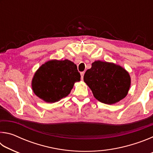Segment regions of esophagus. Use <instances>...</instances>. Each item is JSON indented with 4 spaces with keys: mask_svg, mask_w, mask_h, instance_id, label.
<instances>
[{
    "mask_svg": "<svg viewBox=\"0 0 153 153\" xmlns=\"http://www.w3.org/2000/svg\"><path fill=\"white\" fill-rule=\"evenodd\" d=\"M80 75H81V78H82V79L84 78V72H81V73H80Z\"/></svg>",
    "mask_w": 153,
    "mask_h": 153,
    "instance_id": "34e87169",
    "label": "esophagus"
}]
</instances>
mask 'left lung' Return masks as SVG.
I'll use <instances>...</instances> for the list:
<instances>
[{"label":"left lung","mask_w":153,"mask_h":153,"mask_svg":"<svg viewBox=\"0 0 153 153\" xmlns=\"http://www.w3.org/2000/svg\"><path fill=\"white\" fill-rule=\"evenodd\" d=\"M84 81L98 101L107 105L120 102L128 94L131 77L128 71L119 65L96 61L86 71Z\"/></svg>","instance_id":"1"}]
</instances>
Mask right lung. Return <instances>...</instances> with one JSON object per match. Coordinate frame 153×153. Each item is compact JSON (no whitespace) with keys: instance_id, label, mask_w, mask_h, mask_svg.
<instances>
[{"instance_id":"1","label":"right lung","mask_w":153,"mask_h":153,"mask_svg":"<svg viewBox=\"0 0 153 153\" xmlns=\"http://www.w3.org/2000/svg\"><path fill=\"white\" fill-rule=\"evenodd\" d=\"M80 77L74 62L53 59L42 64L35 72L32 80V90L46 102H58L69 95Z\"/></svg>"}]
</instances>
